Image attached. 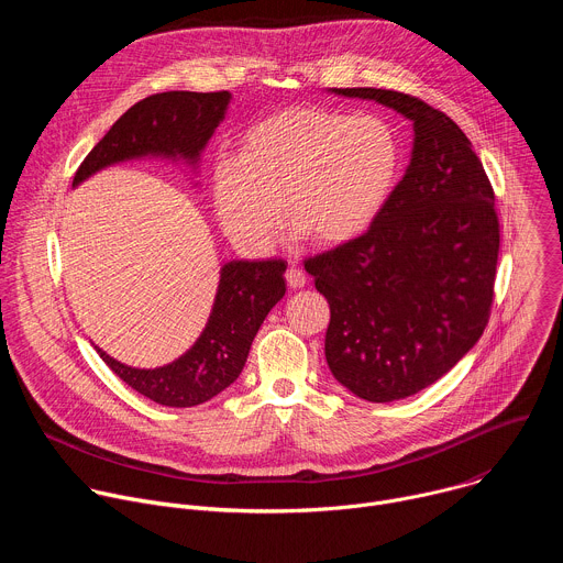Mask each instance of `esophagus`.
Returning a JSON list of instances; mask_svg holds the SVG:
<instances>
[{
	"mask_svg": "<svg viewBox=\"0 0 563 563\" xmlns=\"http://www.w3.org/2000/svg\"><path fill=\"white\" fill-rule=\"evenodd\" d=\"M285 280H287V285H289L291 289H302V287H305V283H307L305 272H302V269H298V267H289V269H287V274H285Z\"/></svg>",
	"mask_w": 563,
	"mask_h": 563,
	"instance_id": "esophagus-1",
	"label": "esophagus"
}]
</instances>
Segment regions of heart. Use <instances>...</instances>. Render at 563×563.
Wrapping results in <instances>:
<instances>
[{
    "label": "heart",
    "instance_id": "heart-1",
    "mask_svg": "<svg viewBox=\"0 0 563 563\" xmlns=\"http://www.w3.org/2000/svg\"><path fill=\"white\" fill-rule=\"evenodd\" d=\"M400 172L394 129L376 115L289 107L252 124L235 157L211 167V200L224 233L267 252L287 222L316 245H343L385 209Z\"/></svg>",
    "mask_w": 563,
    "mask_h": 563
}]
</instances>
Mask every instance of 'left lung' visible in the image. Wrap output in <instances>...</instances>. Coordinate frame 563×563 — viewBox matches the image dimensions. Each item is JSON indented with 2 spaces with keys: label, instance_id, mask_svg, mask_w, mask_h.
<instances>
[{
  "label": "left lung",
  "instance_id": "1",
  "mask_svg": "<svg viewBox=\"0 0 563 563\" xmlns=\"http://www.w3.org/2000/svg\"><path fill=\"white\" fill-rule=\"evenodd\" d=\"M412 120V159L374 224L305 269L330 302L325 358L352 394L389 404L448 374L484 334L499 218L472 142L443 111L387 89H334Z\"/></svg>",
  "mask_w": 563,
  "mask_h": 563
}]
</instances>
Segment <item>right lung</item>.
I'll return each mask as SVG.
<instances>
[{"mask_svg":"<svg viewBox=\"0 0 563 563\" xmlns=\"http://www.w3.org/2000/svg\"><path fill=\"white\" fill-rule=\"evenodd\" d=\"M231 93L167 91L133 104L91 148L73 178V187L96 172L124 159L163 155L189 165L222 122ZM285 261H231L220 269V283L200 339L178 361L137 369L100 358L135 391L167 408H194L229 387L245 367L252 341L269 309L285 296Z\"/></svg>","mask_w":563,"mask_h":563,"instance_id":"right-lung-1","label":"right lung"}]
</instances>
